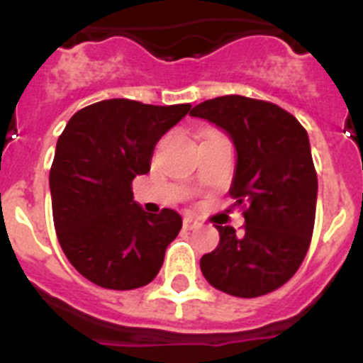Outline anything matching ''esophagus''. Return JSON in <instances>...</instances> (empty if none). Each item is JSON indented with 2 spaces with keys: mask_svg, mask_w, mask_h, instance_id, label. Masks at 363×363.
<instances>
[{
  "mask_svg": "<svg viewBox=\"0 0 363 363\" xmlns=\"http://www.w3.org/2000/svg\"><path fill=\"white\" fill-rule=\"evenodd\" d=\"M198 225H200V221H198L196 218H192V216H185L184 218V229L192 230V229H196Z\"/></svg>",
  "mask_w": 363,
  "mask_h": 363,
  "instance_id": "obj_1",
  "label": "esophagus"
}]
</instances>
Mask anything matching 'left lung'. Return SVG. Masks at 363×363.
Returning <instances> with one entry per match:
<instances>
[{"instance_id": "obj_1", "label": "left lung", "mask_w": 363, "mask_h": 363, "mask_svg": "<svg viewBox=\"0 0 363 363\" xmlns=\"http://www.w3.org/2000/svg\"><path fill=\"white\" fill-rule=\"evenodd\" d=\"M233 138L238 162L229 194L245 225H216L220 243L200 267L214 289L256 298L280 289L306 258L316 216L318 178L307 130L278 105L220 96L191 111Z\"/></svg>"}]
</instances>
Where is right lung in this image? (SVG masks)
<instances>
[{
	"mask_svg": "<svg viewBox=\"0 0 363 363\" xmlns=\"http://www.w3.org/2000/svg\"><path fill=\"white\" fill-rule=\"evenodd\" d=\"M189 111V104L105 99L76 112L57 138L49 176L54 229L67 259L92 284L138 289L162 269L182 216L145 213L133 200V179L150 171L154 145Z\"/></svg>",
	"mask_w": 363,
	"mask_h": 363,
	"instance_id": "add662e5",
	"label": "right lung"
}]
</instances>
